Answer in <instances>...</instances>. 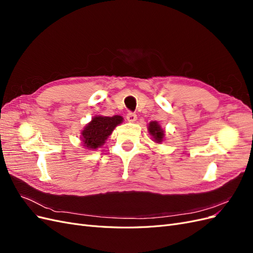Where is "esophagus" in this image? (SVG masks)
Wrapping results in <instances>:
<instances>
[{
    "label": "esophagus",
    "instance_id": "obj_1",
    "mask_svg": "<svg viewBox=\"0 0 253 253\" xmlns=\"http://www.w3.org/2000/svg\"><path fill=\"white\" fill-rule=\"evenodd\" d=\"M126 119L127 121L129 122H135L137 120V115L135 113H131L129 112L127 115H126Z\"/></svg>",
    "mask_w": 253,
    "mask_h": 253
}]
</instances>
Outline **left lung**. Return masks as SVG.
I'll return each mask as SVG.
<instances>
[{
  "mask_svg": "<svg viewBox=\"0 0 253 253\" xmlns=\"http://www.w3.org/2000/svg\"><path fill=\"white\" fill-rule=\"evenodd\" d=\"M148 131L154 142L162 143L165 140V129L158 124V121H151L148 125Z\"/></svg>",
  "mask_w": 253,
  "mask_h": 253,
  "instance_id": "left-lung-1",
  "label": "left lung"
}]
</instances>
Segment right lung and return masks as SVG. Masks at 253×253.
Returning a JSON list of instances; mask_svg holds the SVG:
<instances>
[{"instance_id": "obj_1", "label": "right lung", "mask_w": 253, "mask_h": 253, "mask_svg": "<svg viewBox=\"0 0 253 253\" xmlns=\"http://www.w3.org/2000/svg\"><path fill=\"white\" fill-rule=\"evenodd\" d=\"M124 118L119 115L113 117L94 116L88 124L83 127L80 135L82 145L87 150H97L105 143L114 128L122 124Z\"/></svg>"}]
</instances>
